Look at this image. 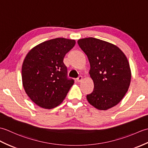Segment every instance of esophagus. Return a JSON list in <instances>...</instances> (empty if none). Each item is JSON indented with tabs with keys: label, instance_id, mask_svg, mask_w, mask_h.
Segmentation results:
<instances>
[{
	"label": "esophagus",
	"instance_id": "34e87169",
	"mask_svg": "<svg viewBox=\"0 0 148 148\" xmlns=\"http://www.w3.org/2000/svg\"><path fill=\"white\" fill-rule=\"evenodd\" d=\"M82 80H83V77L82 76H79L77 77V81L78 83H80V82H81V81H82Z\"/></svg>",
	"mask_w": 148,
	"mask_h": 148
}]
</instances>
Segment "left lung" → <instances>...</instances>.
<instances>
[{"mask_svg":"<svg viewBox=\"0 0 148 148\" xmlns=\"http://www.w3.org/2000/svg\"><path fill=\"white\" fill-rule=\"evenodd\" d=\"M77 43L88 58L89 74L94 83L87 100L103 111L116 106L130 84L131 70L127 56L118 46L93 37L80 39Z\"/></svg>","mask_w":148,"mask_h":148,"instance_id":"obj_1","label":"left lung"}]
</instances>
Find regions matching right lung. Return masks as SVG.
<instances>
[{
  "label": "right lung",
  "mask_w": 148,
  "mask_h": 148,
  "mask_svg": "<svg viewBox=\"0 0 148 148\" xmlns=\"http://www.w3.org/2000/svg\"><path fill=\"white\" fill-rule=\"evenodd\" d=\"M73 39L56 38L43 42L27 53L21 68L22 83L36 105L53 109L63 102L74 80L67 78L65 54L74 46Z\"/></svg>",
  "instance_id": "right-lung-1"
}]
</instances>
